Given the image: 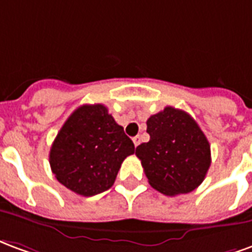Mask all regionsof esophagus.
I'll list each match as a JSON object with an SVG mask.
<instances>
[{
    "label": "esophagus",
    "instance_id": "34e87169",
    "mask_svg": "<svg viewBox=\"0 0 252 252\" xmlns=\"http://www.w3.org/2000/svg\"><path fill=\"white\" fill-rule=\"evenodd\" d=\"M133 142H134V146L137 148V146H138V145L141 144V137H139V135H137V137H134Z\"/></svg>",
    "mask_w": 252,
    "mask_h": 252
}]
</instances>
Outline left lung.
Wrapping results in <instances>:
<instances>
[{
  "mask_svg": "<svg viewBox=\"0 0 252 252\" xmlns=\"http://www.w3.org/2000/svg\"><path fill=\"white\" fill-rule=\"evenodd\" d=\"M150 141L135 149L149 184L166 196L197 188L211 165V146L188 113L165 107L148 119Z\"/></svg>",
  "mask_w": 252,
  "mask_h": 252,
  "instance_id": "obj_1",
  "label": "left lung"
}]
</instances>
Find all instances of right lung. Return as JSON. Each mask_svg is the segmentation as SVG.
Wrapping results in <instances>:
<instances>
[{"instance_id": "right-lung-1", "label": "right lung", "mask_w": 252, "mask_h": 252, "mask_svg": "<svg viewBox=\"0 0 252 252\" xmlns=\"http://www.w3.org/2000/svg\"><path fill=\"white\" fill-rule=\"evenodd\" d=\"M134 144L103 104L76 108L53 141L49 152L52 173L60 184L82 196L111 188Z\"/></svg>"}]
</instances>
